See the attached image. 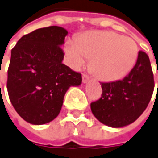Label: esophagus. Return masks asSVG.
<instances>
[{
    "instance_id": "34e87169",
    "label": "esophagus",
    "mask_w": 158,
    "mask_h": 158,
    "mask_svg": "<svg viewBox=\"0 0 158 158\" xmlns=\"http://www.w3.org/2000/svg\"><path fill=\"white\" fill-rule=\"evenodd\" d=\"M88 80H89V76L86 74H83L82 75V81L83 83H86Z\"/></svg>"
}]
</instances>
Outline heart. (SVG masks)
Returning a JSON list of instances; mask_svg holds the SVG:
<instances>
[{"label": "heart", "instance_id": "1", "mask_svg": "<svg viewBox=\"0 0 158 158\" xmlns=\"http://www.w3.org/2000/svg\"><path fill=\"white\" fill-rule=\"evenodd\" d=\"M66 52L74 67L85 59L100 80L111 82L124 78L131 70L138 58V46L131 38L112 31H91L77 36L66 46Z\"/></svg>", "mask_w": 158, "mask_h": 158}]
</instances>
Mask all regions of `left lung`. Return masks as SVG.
I'll return each instance as SVG.
<instances>
[{
    "mask_svg": "<svg viewBox=\"0 0 158 158\" xmlns=\"http://www.w3.org/2000/svg\"><path fill=\"white\" fill-rule=\"evenodd\" d=\"M100 84L101 98L91 103L95 118L102 124L115 128L131 124L146 109L154 91L149 56L139 51L136 65L127 76L121 80Z\"/></svg>",
    "mask_w": 158,
    "mask_h": 158,
    "instance_id": "obj_1",
    "label": "left lung"
}]
</instances>
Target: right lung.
Returning a JSON list of instances; mask_svg holds the SVG:
<instances>
[{
	"label": "right lung",
	"instance_id": "obj_1",
	"mask_svg": "<svg viewBox=\"0 0 158 158\" xmlns=\"http://www.w3.org/2000/svg\"><path fill=\"white\" fill-rule=\"evenodd\" d=\"M67 34L57 26L39 28L22 36L12 49L7 93L15 110L30 124L54 119L68 88L82 82L80 73L62 63L61 46Z\"/></svg>",
	"mask_w": 158,
	"mask_h": 158
}]
</instances>
